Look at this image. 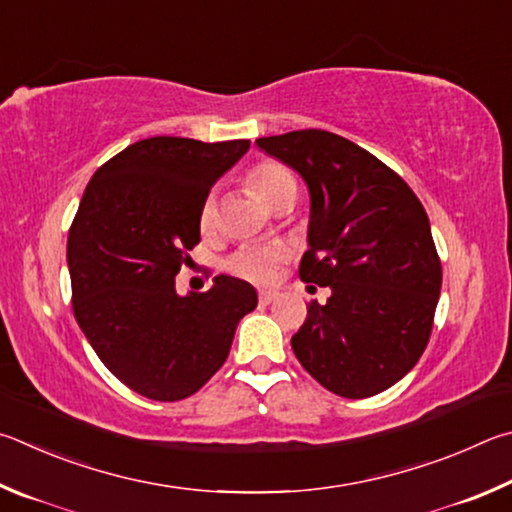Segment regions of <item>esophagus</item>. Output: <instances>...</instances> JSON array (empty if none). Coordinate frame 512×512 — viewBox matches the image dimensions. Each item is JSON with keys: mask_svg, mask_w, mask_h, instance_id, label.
I'll return each mask as SVG.
<instances>
[{"mask_svg": "<svg viewBox=\"0 0 512 512\" xmlns=\"http://www.w3.org/2000/svg\"><path fill=\"white\" fill-rule=\"evenodd\" d=\"M276 299H279V292H274V290H261V292H258V301H261L263 306H270V303H274Z\"/></svg>", "mask_w": 512, "mask_h": 512, "instance_id": "34e87169", "label": "esophagus"}]
</instances>
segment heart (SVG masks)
<instances>
[{
	"label": "heart",
	"instance_id": "obj_1",
	"mask_svg": "<svg viewBox=\"0 0 512 512\" xmlns=\"http://www.w3.org/2000/svg\"><path fill=\"white\" fill-rule=\"evenodd\" d=\"M247 186L263 204L276 209V206L294 200L297 197V177H294L288 166L281 161L263 159L251 166L245 175ZM215 195L209 193L197 211V224L206 233L215 227ZM283 247H263V245H245L233 251L227 261V270L233 276L251 281V283H267L276 276L279 265L285 261Z\"/></svg>",
	"mask_w": 512,
	"mask_h": 512
}]
</instances>
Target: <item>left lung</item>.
Masks as SVG:
<instances>
[{"instance_id":"obj_1","label":"left lung","mask_w":512,"mask_h":512,"mask_svg":"<svg viewBox=\"0 0 512 512\" xmlns=\"http://www.w3.org/2000/svg\"><path fill=\"white\" fill-rule=\"evenodd\" d=\"M310 191L301 281L330 288L312 301L292 351L342 398L382 393L414 369L434 326L441 258L405 179L339 134L294 130L256 139Z\"/></svg>"}]
</instances>
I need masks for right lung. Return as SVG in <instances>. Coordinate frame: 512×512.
<instances>
[{"label":"right lung","mask_w":512,"mask_h":512,"mask_svg":"<svg viewBox=\"0 0 512 512\" xmlns=\"http://www.w3.org/2000/svg\"><path fill=\"white\" fill-rule=\"evenodd\" d=\"M249 150L247 139L150 137L96 170L67 238L74 317L101 362L139 396H193L227 360L256 290L215 276L179 297L175 276L200 242L197 211Z\"/></svg>","instance_id":"1"}]
</instances>
